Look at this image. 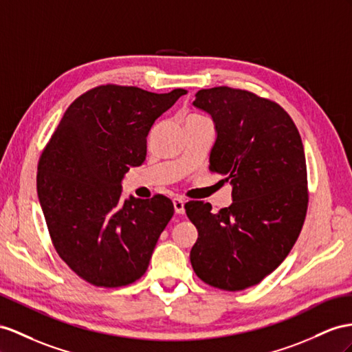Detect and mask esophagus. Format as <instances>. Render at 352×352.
Returning a JSON list of instances; mask_svg holds the SVG:
<instances>
[{"label": "esophagus", "instance_id": "1", "mask_svg": "<svg viewBox=\"0 0 352 352\" xmlns=\"http://www.w3.org/2000/svg\"><path fill=\"white\" fill-rule=\"evenodd\" d=\"M173 204H174V210L177 214H184V201L182 199V197H174L173 199Z\"/></svg>", "mask_w": 352, "mask_h": 352}]
</instances>
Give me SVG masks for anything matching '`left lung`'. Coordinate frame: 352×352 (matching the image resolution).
<instances>
[{"label": "left lung", "mask_w": 352, "mask_h": 352, "mask_svg": "<svg viewBox=\"0 0 352 352\" xmlns=\"http://www.w3.org/2000/svg\"><path fill=\"white\" fill-rule=\"evenodd\" d=\"M193 105L211 116L210 169L226 175L232 204H186L197 229L192 267L228 292L256 285L284 262L302 230L308 192L302 138L278 104L226 86L202 89Z\"/></svg>", "instance_id": "8db88e82"}]
</instances>
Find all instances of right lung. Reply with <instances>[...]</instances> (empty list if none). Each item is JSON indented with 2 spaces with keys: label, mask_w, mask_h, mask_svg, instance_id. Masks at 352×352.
Listing matches in <instances>:
<instances>
[{
  "label": "right lung",
  "mask_w": 352,
  "mask_h": 352,
  "mask_svg": "<svg viewBox=\"0 0 352 352\" xmlns=\"http://www.w3.org/2000/svg\"><path fill=\"white\" fill-rule=\"evenodd\" d=\"M184 89L153 94L107 85L78 96L43 151L37 193L60 258L98 287L137 281L174 215L168 197H122V182L147 155V137Z\"/></svg>",
  "instance_id": "add662e5"
}]
</instances>
